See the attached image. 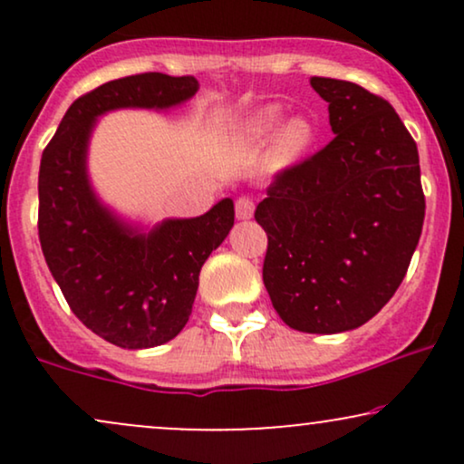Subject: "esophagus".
Here are the masks:
<instances>
[{"mask_svg": "<svg viewBox=\"0 0 464 464\" xmlns=\"http://www.w3.org/2000/svg\"><path fill=\"white\" fill-rule=\"evenodd\" d=\"M255 214V200L250 196H239L236 200V216L239 220H248Z\"/></svg>", "mask_w": 464, "mask_h": 464, "instance_id": "1", "label": "esophagus"}]
</instances>
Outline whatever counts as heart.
I'll use <instances>...</instances> for the list:
<instances>
[{
    "label": "heart",
    "mask_w": 464,
    "mask_h": 464,
    "mask_svg": "<svg viewBox=\"0 0 464 464\" xmlns=\"http://www.w3.org/2000/svg\"><path fill=\"white\" fill-rule=\"evenodd\" d=\"M281 117H284L281 106H264L262 111L248 117L246 124H244V135L250 141L268 140L276 126H279ZM314 140H316V129H314L312 121L307 117H292L276 132L273 146V163L276 168H285V165L296 163L303 154L310 150Z\"/></svg>",
    "instance_id": "heart-1"
}]
</instances>
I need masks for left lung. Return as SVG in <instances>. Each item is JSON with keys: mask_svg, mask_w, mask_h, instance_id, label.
<instances>
[{"mask_svg": "<svg viewBox=\"0 0 464 464\" xmlns=\"http://www.w3.org/2000/svg\"><path fill=\"white\" fill-rule=\"evenodd\" d=\"M334 140L275 174L255 220L264 285L296 332L371 321L401 285L425 218L417 143L391 104L347 80H310Z\"/></svg>", "mask_w": 464, "mask_h": 464, "instance_id": "8db88e82", "label": "left lung"}]
</instances>
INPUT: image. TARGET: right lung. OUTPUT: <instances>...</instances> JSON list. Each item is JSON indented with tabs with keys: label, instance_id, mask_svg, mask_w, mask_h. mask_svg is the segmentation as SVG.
<instances>
[{
	"label": "right lung",
	"instance_id": "obj_1",
	"mask_svg": "<svg viewBox=\"0 0 464 464\" xmlns=\"http://www.w3.org/2000/svg\"><path fill=\"white\" fill-rule=\"evenodd\" d=\"M198 92L194 76L135 73L100 84L67 109L39 169V239L47 268L84 327L121 349L168 343L189 321L202 264L236 220L225 198L205 216L132 231L89 188L95 117L113 109H168Z\"/></svg>",
	"mask_w": 464,
	"mask_h": 464
}]
</instances>
